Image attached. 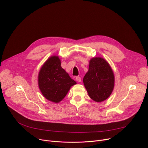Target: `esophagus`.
<instances>
[{
  "instance_id": "1",
  "label": "esophagus",
  "mask_w": 148,
  "mask_h": 148,
  "mask_svg": "<svg viewBox=\"0 0 148 148\" xmlns=\"http://www.w3.org/2000/svg\"><path fill=\"white\" fill-rule=\"evenodd\" d=\"M75 80H76L77 82H82L81 77H79V76H77V77H75Z\"/></svg>"
}]
</instances>
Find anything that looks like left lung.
<instances>
[{"mask_svg":"<svg viewBox=\"0 0 148 148\" xmlns=\"http://www.w3.org/2000/svg\"><path fill=\"white\" fill-rule=\"evenodd\" d=\"M83 83L91 99L101 102L108 98L114 88V77L109 64L101 58H92Z\"/></svg>","mask_w":148,"mask_h":148,"instance_id":"8db88e82","label":"left lung"}]
</instances>
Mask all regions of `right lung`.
I'll list each match as a JSON object with an SVG mask.
<instances>
[{
	"label": "right lung",
	"instance_id": "add662e5",
	"mask_svg": "<svg viewBox=\"0 0 148 148\" xmlns=\"http://www.w3.org/2000/svg\"><path fill=\"white\" fill-rule=\"evenodd\" d=\"M58 56H51L41 68L38 75L39 87L44 97L50 101L59 103L66 96L76 82L61 67Z\"/></svg>",
	"mask_w": 148,
	"mask_h": 148
}]
</instances>
